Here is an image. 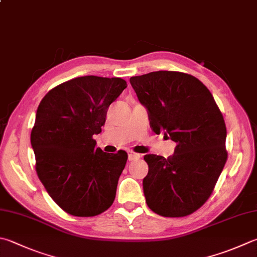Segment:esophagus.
Returning <instances> with one entry per match:
<instances>
[{
	"mask_svg": "<svg viewBox=\"0 0 257 257\" xmlns=\"http://www.w3.org/2000/svg\"><path fill=\"white\" fill-rule=\"evenodd\" d=\"M140 158H141V154H139V153L134 152V151H128V160H130V161H137V160H139Z\"/></svg>",
	"mask_w": 257,
	"mask_h": 257,
	"instance_id": "34e87169",
	"label": "esophagus"
}]
</instances>
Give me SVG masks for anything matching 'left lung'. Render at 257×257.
Segmentation results:
<instances>
[{"label":"left lung","mask_w":257,"mask_h":257,"mask_svg":"<svg viewBox=\"0 0 257 257\" xmlns=\"http://www.w3.org/2000/svg\"><path fill=\"white\" fill-rule=\"evenodd\" d=\"M148 108L156 134L177 143L169 158L147 154L143 190L150 209L163 217H185L205 204L227 161L226 124L209 89L180 71L160 70L131 77Z\"/></svg>","instance_id":"left-lung-1"}]
</instances>
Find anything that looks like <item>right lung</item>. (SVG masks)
Returning a JSON list of instances; mask_svg holds the SVG:
<instances>
[{
  "mask_svg": "<svg viewBox=\"0 0 257 257\" xmlns=\"http://www.w3.org/2000/svg\"><path fill=\"white\" fill-rule=\"evenodd\" d=\"M122 78L84 76L47 93L31 131L36 171L62 210L77 217L97 216L112 206L127 153L96 148L107 108L126 88Z\"/></svg>",
  "mask_w": 257,
  "mask_h": 257,
  "instance_id": "add662e5",
  "label": "right lung"
}]
</instances>
